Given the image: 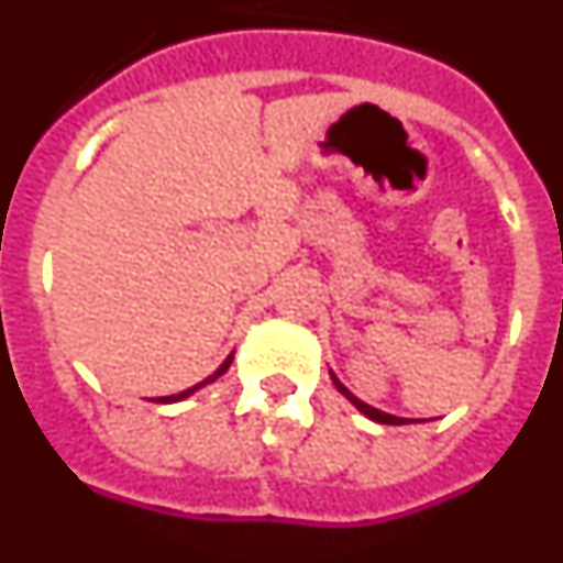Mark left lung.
I'll return each instance as SVG.
<instances>
[{"label":"left lung","instance_id":"obj_1","mask_svg":"<svg viewBox=\"0 0 563 563\" xmlns=\"http://www.w3.org/2000/svg\"><path fill=\"white\" fill-rule=\"evenodd\" d=\"M330 377H332V383H335V389L341 391L343 397H346V400L352 402V406H355L357 411H361V415H366L369 417V420H375V422H386V426H402V422H409L406 420V417H395V415H386V411H380V409H375V406H369V402H363V400H357L355 395H352L350 389H346V386H343L341 380H338L335 377V372H330Z\"/></svg>","mask_w":563,"mask_h":563}]
</instances>
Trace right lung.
<instances>
[{
  "label": "right lung",
  "instance_id": "right-lung-1",
  "mask_svg": "<svg viewBox=\"0 0 563 563\" xmlns=\"http://www.w3.org/2000/svg\"><path fill=\"white\" fill-rule=\"evenodd\" d=\"M231 361H233V352H231V355L225 357V361H222V366H220V369L213 372V375H208L206 380H202V383H197V386H191V389H186V391H177V395L157 397V402H177V400H186V397H191L194 391H197V389H202V386H208V383H213V380H217V377H220V375H225V372H228V366H231Z\"/></svg>",
  "mask_w": 563,
  "mask_h": 563
}]
</instances>
